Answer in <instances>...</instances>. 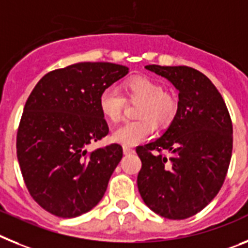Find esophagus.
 I'll return each instance as SVG.
<instances>
[{
    "label": "esophagus",
    "instance_id": "34e87169",
    "mask_svg": "<svg viewBox=\"0 0 248 248\" xmlns=\"http://www.w3.org/2000/svg\"><path fill=\"white\" fill-rule=\"evenodd\" d=\"M124 155H131V154H135V150L128 146H124Z\"/></svg>",
    "mask_w": 248,
    "mask_h": 248
}]
</instances>
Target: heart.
I'll return each instance as SVG.
<instances>
[{
	"label": "heart",
	"mask_w": 248,
	"mask_h": 248,
	"mask_svg": "<svg viewBox=\"0 0 248 248\" xmlns=\"http://www.w3.org/2000/svg\"><path fill=\"white\" fill-rule=\"evenodd\" d=\"M124 91L131 101H141L137 116L141 120L127 121L112 131L111 139L124 146H136L155 132V123L169 124L177 112V101L172 94L163 91L158 81L146 76L131 77L124 81ZM98 107L103 117L116 122L122 116L124 98L115 87L105 88L98 97Z\"/></svg>",
	"instance_id": "1"
}]
</instances>
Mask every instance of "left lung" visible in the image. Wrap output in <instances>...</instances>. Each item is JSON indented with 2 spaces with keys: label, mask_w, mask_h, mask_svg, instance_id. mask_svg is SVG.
<instances>
[{
  "label": "left lung",
  "mask_w": 248,
  "mask_h": 248,
  "mask_svg": "<svg viewBox=\"0 0 248 248\" xmlns=\"http://www.w3.org/2000/svg\"><path fill=\"white\" fill-rule=\"evenodd\" d=\"M146 70L175 86L178 103L162 136L136 148L142 162L137 176L140 195L165 218H188L203 210L222 187L232 155L231 117L218 90L200 71L158 64H148Z\"/></svg>",
  "instance_id": "left-lung-1"
}]
</instances>
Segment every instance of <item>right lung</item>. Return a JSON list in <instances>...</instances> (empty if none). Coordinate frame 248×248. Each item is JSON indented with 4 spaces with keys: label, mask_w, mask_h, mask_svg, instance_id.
<instances>
[{
    "label": "right lung",
    "mask_w": 248,
    "mask_h": 248,
    "mask_svg": "<svg viewBox=\"0 0 248 248\" xmlns=\"http://www.w3.org/2000/svg\"><path fill=\"white\" fill-rule=\"evenodd\" d=\"M127 73L122 64L79 62L45 75L26 101L17 158L30 195L49 214L81 216L106 192L122 147L87 146L108 133L100 93Z\"/></svg>",
    "instance_id": "add662e5"
}]
</instances>
